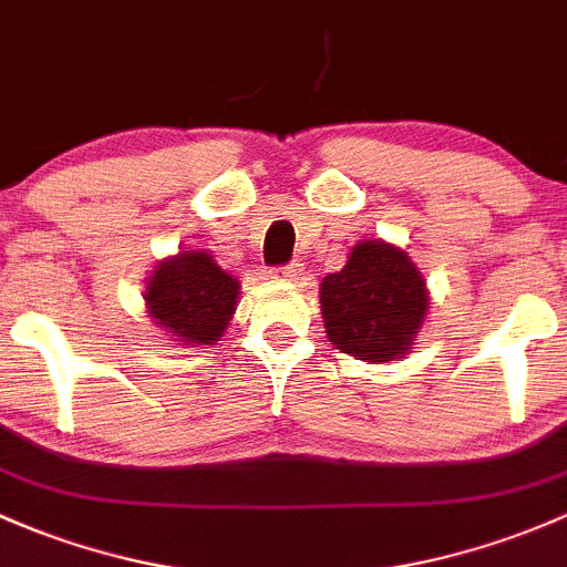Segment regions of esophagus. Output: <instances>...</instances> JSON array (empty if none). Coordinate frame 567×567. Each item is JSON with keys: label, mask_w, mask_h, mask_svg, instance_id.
Here are the masks:
<instances>
[{"label": "esophagus", "mask_w": 567, "mask_h": 567, "mask_svg": "<svg viewBox=\"0 0 567 567\" xmlns=\"http://www.w3.org/2000/svg\"><path fill=\"white\" fill-rule=\"evenodd\" d=\"M278 276H281L284 281H300V278H302V265H300V261H289V265L278 267Z\"/></svg>", "instance_id": "34e87169"}]
</instances>
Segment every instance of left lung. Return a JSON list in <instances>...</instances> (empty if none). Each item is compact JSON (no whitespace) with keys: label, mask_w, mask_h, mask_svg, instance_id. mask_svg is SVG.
Instances as JSON below:
<instances>
[{"label":"left lung","mask_w":567,"mask_h":567,"mask_svg":"<svg viewBox=\"0 0 567 567\" xmlns=\"http://www.w3.org/2000/svg\"><path fill=\"white\" fill-rule=\"evenodd\" d=\"M427 310L424 278L411 257L381 240L359 243L340 272L321 281L327 338L343 354L389 362L411 349Z\"/></svg>","instance_id":"obj_1"}]
</instances>
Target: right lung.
<instances>
[{
    "mask_svg": "<svg viewBox=\"0 0 567 567\" xmlns=\"http://www.w3.org/2000/svg\"><path fill=\"white\" fill-rule=\"evenodd\" d=\"M237 278L224 272L205 251L159 261L145 289L156 324L184 343L208 346L227 330L237 306Z\"/></svg>",
    "mask_w": 567,
    "mask_h": 567,
    "instance_id": "right-lung-1",
    "label": "right lung"
}]
</instances>
